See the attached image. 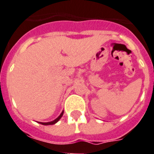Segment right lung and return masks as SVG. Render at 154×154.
I'll use <instances>...</instances> for the list:
<instances>
[{"label":"right lung","instance_id":"1","mask_svg":"<svg viewBox=\"0 0 154 154\" xmlns=\"http://www.w3.org/2000/svg\"><path fill=\"white\" fill-rule=\"evenodd\" d=\"M63 111L62 112H61V114H60V115L59 116H58V117H57V119H56V120H53V121H51V122H48V123H42V122H41L40 124H43V125H52V124H56V123H57V122L58 121V120H59L60 119V118L62 117V116H63Z\"/></svg>","mask_w":154,"mask_h":154}]
</instances>
